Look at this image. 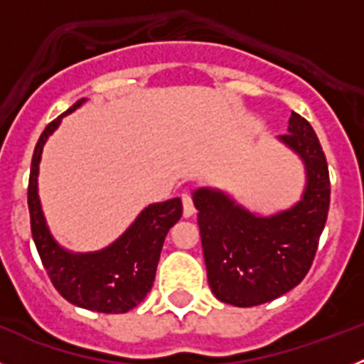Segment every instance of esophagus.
Returning a JSON list of instances; mask_svg holds the SVG:
<instances>
[{
    "mask_svg": "<svg viewBox=\"0 0 364 364\" xmlns=\"http://www.w3.org/2000/svg\"><path fill=\"white\" fill-rule=\"evenodd\" d=\"M182 205H184V217H191L195 213V204H193V197L189 191L182 193Z\"/></svg>",
    "mask_w": 364,
    "mask_h": 364,
    "instance_id": "obj_1",
    "label": "esophagus"
}]
</instances>
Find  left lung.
<instances>
[{
	"label": "left lung",
	"instance_id": "1",
	"mask_svg": "<svg viewBox=\"0 0 364 364\" xmlns=\"http://www.w3.org/2000/svg\"><path fill=\"white\" fill-rule=\"evenodd\" d=\"M279 140L306 169V188L290 210L262 217L218 189L193 193L208 282L218 301L233 306L264 304L295 288L306 277L326 224L330 175L314 127L291 112Z\"/></svg>",
	"mask_w": 364,
	"mask_h": 364
}]
</instances>
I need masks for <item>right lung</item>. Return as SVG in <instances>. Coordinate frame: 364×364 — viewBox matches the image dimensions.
<instances>
[{
    "label": "right lung",
    "instance_id": "obj_1",
    "mask_svg": "<svg viewBox=\"0 0 364 364\" xmlns=\"http://www.w3.org/2000/svg\"><path fill=\"white\" fill-rule=\"evenodd\" d=\"M85 102L78 100L67 112L50 122L41 133L31 164L28 211L32 239L36 244L50 282L74 306L100 314H125L146 299L153 288L154 273L167 231L182 217V200L149 204L120 239L91 253H73L53 239L38 197V173L47 138L58 129L62 118Z\"/></svg>",
    "mask_w": 364,
    "mask_h": 364
}]
</instances>
